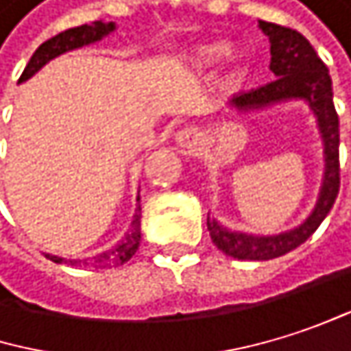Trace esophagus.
I'll use <instances>...</instances> for the list:
<instances>
[{
	"label": "esophagus",
	"mask_w": 351,
	"mask_h": 351,
	"mask_svg": "<svg viewBox=\"0 0 351 351\" xmlns=\"http://www.w3.org/2000/svg\"><path fill=\"white\" fill-rule=\"evenodd\" d=\"M202 141V131L197 127H185L177 133V143L183 149H193Z\"/></svg>",
	"instance_id": "1"
}]
</instances>
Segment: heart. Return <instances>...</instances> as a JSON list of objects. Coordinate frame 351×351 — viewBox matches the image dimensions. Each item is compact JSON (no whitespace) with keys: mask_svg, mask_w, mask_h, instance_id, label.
<instances>
[{"mask_svg":"<svg viewBox=\"0 0 351 351\" xmlns=\"http://www.w3.org/2000/svg\"><path fill=\"white\" fill-rule=\"evenodd\" d=\"M224 57V71H222V86L232 90L237 88L247 73V61L249 55L243 47L230 45L226 40H210V43H202L195 45L193 49H189L183 57V63L197 73H204L208 69H212L220 59Z\"/></svg>","mask_w":351,"mask_h":351,"instance_id":"heart-1","label":"heart"}]
</instances>
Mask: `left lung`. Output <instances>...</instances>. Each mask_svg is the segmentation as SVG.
<instances>
[{
    "instance_id": "obj_1",
    "label": "left lung",
    "mask_w": 351,
    "mask_h": 351,
    "mask_svg": "<svg viewBox=\"0 0 351 351\" xmlns=\"http://www.w3.org/2000/svg\"><path fill=\"white\" fill-rule=\"evenodd\" d=\"M259 28L271 43L269 69L274 71L276 80L257 90L237 96L232 100V106L241 112H251L288 100H304L317 117V127L323 139L325 170L313 212L302 224L292 230L257 237L228 230L216 218L208 216V230L214 245L228 257L245 261L276 259L300 247L321 226V222L333 208L339 191V119L333 106V86L329 69L300 32L261 20Z\"/></svg>"
}]
</instances>
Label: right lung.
<instances>
[{"mask_svg":"<svg viewBox=\"0 0 351 351\" xmlns=\"http://www.w3.org/2000/svg\"><path fill=\"white\" fill-rule=\"evenodd\" d=\"M114 22H92V24H84V26H75V28H69L65 32H59L57 36L45 40L36 51L34 55L30 57L28 65L24 67L18 84L26 82L28 77H32L40 67H45L51 59L67 53V51H73V49H80V47H88L92 43H98L102 40L106 34H110L114 30ZM139 241H141V206H139V195H137V208H135V214H133V220H131V226L129 230L125 232V237L119 241V245H114L112 249L108 251H102L94 257H88V259H65V257H57V255H47V259H51L53 263H65V265H92V267H117V265H123L127 263L135 251L139 249Z\"/></svg>","mask_w":351,"mask_h":351,"instance_id":"obj_1","label":"right lung"}]
</instances>
